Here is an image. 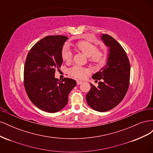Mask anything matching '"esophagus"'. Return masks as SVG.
Listing matches in <instances>:
<instances>
[{
	"label": "esophagus",
	"mask_w": 153,
	"mask_h": 153,
	"mask_svg": "<svg viewBox=\"0 0 153 153\" xmlns=\"http://www.w3.org/2000/svg\"><path fill=\"white\" fill-rule=\"evenodd\" d=\"M81 83H82V82L81 81H76V84H77V85H80V84H81Z\"/></svg>",
	"instance_id": "34e87169"
}]
</instances>
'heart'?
Returning <instances> with one entry per match:
<instances>
[{"instance_id":"obj_1","label":"heart","mask_w":153,"mask_h":153,"mask_svg":"<svg viewBox=\"0 0 153 153\" xmlns=\"http://www.w3.org/2000/svg\"><path fill=\"white\" fill-rule=\"evenodd\" d=\"M78 50L85 55L89 60L97 64H103L106 60V54L101 50H98V47L95 45L88 41H80L76 45ZM62 58L65 61H70L72 58V53L68 46H64L62 50ZM87 69L80 66H73L69 69L68 73L72 77L76 79H82L84 78Z\"/></svg>"}]
</instances>
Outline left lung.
I'll list each match as a JSON object with an SVG mask.
<instances>
[{
	"label": "left lung",
	"instance_id": "obj_1",
	"mask_svg": "<svg viewBox=\"0 0 153 153\" xmlns=\"http://www.w3.org/2000/svg\"><path fill=\"white\" fill-rule=\"evenodd\" d=\"M108 47L106 64L92 75L98 86L91 84V90L86 101L91 107L104 112L116 106L123 100L128 89L130 78V64L124 50L112 36L102 34L100 36Z\"/></svg>",
	"mask_w": 153,
	"mask_h": 153
}]
</instances>
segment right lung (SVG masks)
Segmentation results:
<instances>
[{
	"instance_id": "add662e5",
	"label": "right lung",
	"mask_w": 153,
	"mask_h": 153,
	"mask_svg": "<svg viewBox=\"0 0 153 153\" xmlns=\"http://www.w3.org/2000/svg\"><path fill=\"white\" fill-rule=\"evenodd\" d=\"M68 37L49 36L36 43L27 55L24 67V86L32 103L50 113L61 110L76 82L55 77V69L62 64V50Z\"/></svg>"
}]
</instances>
